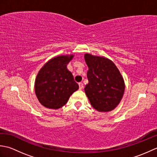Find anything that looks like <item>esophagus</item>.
<instances>
[{
    "label": "esophagus",
    "mask_w": 157,
    "mask_h": 157,
    "mask_svg": "<svg viewBox=\"0 0 157 157\" xmlns=\"http://www.w3.org/2000/svg\"><path fill=\"white\" fill-rule=\"evenodd\" d=\"M84 88V84H82V83H79V90H82Z\"/></svg>",
    "instance_id": "esophagus-1"
}]
</instances>
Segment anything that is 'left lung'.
Here are the masks:
<instances>
[{
	"instance_id": "obj_1",
	"label": "left lung",
	"mask_w": 157,
	"mask_h": 157,
	"mask_svg": "<svg viewBox=\"0 0 157 157\" xmlns=\"http://www.w3.org/2000/svg\"><path fill=\"white\" fill-rule=\"evenodd\" d=\"M88 84L84 90L92 107L100 112L111 111L121 101L125 90L123 79L111 60L86 54Z\"/></svg>"
}]
</instances>
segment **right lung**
Listing matches in <instances>:
<instances>
[{"label": "right lung", "instance_id": "right-lung-1", "mask_svg": "<svg viewBox=\"0 0 157 157\" xmlns=\"http://www.w3.org/2000/svg\"><path fill=\"white\" fill-rule=\"evenodd\" d=\"M73 57V55L56 56L46 63L38 72L35 92L39 102L45 107H62L78 89L72 73L67 69V65Z\"/></svg>", "mask_w": 157, "mask_h": 157}]
</instances>
